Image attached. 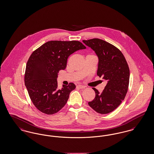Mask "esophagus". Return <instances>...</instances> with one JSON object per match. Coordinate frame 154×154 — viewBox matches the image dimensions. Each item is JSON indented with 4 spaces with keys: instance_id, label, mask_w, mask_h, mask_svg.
Returning a JSON list of instances; mask_svg holds the SVG:
<instances>
[{
    "instance_id": "esophagus-1",
    "label": "esophagus",
    "mask_w": 154,
    "mask_h": 154,
    "mask_svg": "<svg viewBox=\"0 0 154 154\" xmlns=\"http://www.w3.org/2000/svg\"><path fill=\"white\" fill-rule=\"evenodd\" d=\"M77 87L80 89H83V88H85V86L82 85H77Z\"/></svg>"
}]
</instances>
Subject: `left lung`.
I'll return each mask as SVG.
<instances>
[{"label": "left lung", "mask_w": 154, "mask_h": 154, "mask_svg": "<svg viewBox=\"0 0 154 154\" xmlns=\"http://www.w3.org/2000/svg\"><path fill=\"white\" fill-rule=\"evenodd\" d=\"M82 42L95 52L99 60L97 75L106 81L102 92L93 88L95 97L88 104L99 114H109L120 105L128 92L130 77L128 63L122 53L104 40L93 38Z\"/></svg>", "instance_id": "left-lung-1"}]
</instances>
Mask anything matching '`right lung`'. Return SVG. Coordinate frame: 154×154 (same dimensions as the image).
<instances>
[{"label": "right lung", "mask_w": 154, "mask_h": 154, "mask_svg": "<svg viewBox=\"0 0 154 154\" xmlns=\"http://www.w3.org/2000/svg\"><path fill=\"white\" fill-rule=\"evenodd\" d=\"M85 48L79 41H50L31 54L26 66L25 84L38 110L50 115L65 106L75 85L71 82L59 89V72L66 69L67 60L71 54Z\"/></svg>", "instance_id": "add662e5"}]
</instances>
